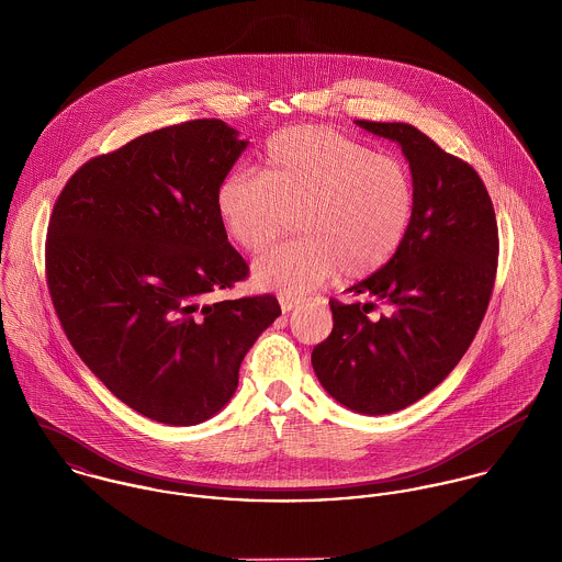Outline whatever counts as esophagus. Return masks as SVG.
Returning <instances> with one entry per match:
<instances>
[{
	"label": "esophagus",
	"instance_id": "34e87169",
	"mask_svg": "<svg viewBox=\"0 0 562 562\" xmlns=\"http://www.w3.org/2000/svg\"><path fill=\"white\" fill-rule=\"evenodd\" d=\"M279 303H281V310L288 314L294 307H299L303 303V299L301 296H292V294H279Z\"/></svg>",
	"mask_w": 562,
	"mask_h": 562
}]
</instances>
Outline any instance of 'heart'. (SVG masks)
I'll return each mask as SVG.
<instances>
[{"mask_svg":"<svg viewBox=\"0 0 562 562\" xmlns=\"http://www.w3.org/2000/svg\"><path fill=\"white\" fill-rule=\"evenodd\" d=\"M227 234L259 255L299 216L303 240L255 263V281L281 294H305L341 270L348 279L379 272L398 252L415 214L408 166L330 127L274 134L261 172H232L216 192Z\"/></svg>","mask_w":562,"mask_h":562,"instance_id":"1","label":"heart"}]
</instances>
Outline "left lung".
I'll use <instances>...</instances> for the list:
<instances>
[{
    "label": "left lung",
    "mask_w": 562,
    "mask_h": 562,
    "mask_svg": "<svg viewBox=\"0 0 562 562\" xmlns=\"http://www.w3.org/2000/svg\"><path fill=\"white\" fill-rule=\"evenodd\" d=\"M396 140L415 183V214L398 252L330 299L333 330L312 352L322 387L344 406L385 415L424 398L461 361L486 314L497 272V221L481 175L408 123L357 121Z\"/></svg>",
    "instance_id": "left-lung-1"
}]
</instances>
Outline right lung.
<instances>
[{
	"label": "right lung",
	"mask_w": 562,
	"mask_h": 562,
	"mask_svg": "<svg viewBox=\"0 0 562 562\" xmlns=\"http://www.w3.org/2000/svg\"><path fill=\"white\" fill-rule=\"evenodd\" d=\"M244 149L218 119L161 127L81 164L49 216L45 279L71 346L119 401L161 424L218 413L281 316L274 294L210 299L248 277L216 210Z\"/></svg>",
	"instance_id": "right-lung-1"
}]
</instances>
